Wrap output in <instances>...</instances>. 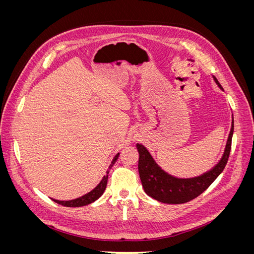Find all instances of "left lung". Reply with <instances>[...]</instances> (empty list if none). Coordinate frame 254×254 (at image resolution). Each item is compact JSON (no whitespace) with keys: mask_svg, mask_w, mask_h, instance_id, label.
<instances>
[{"mask_svg":"<svg viewBox=\"0 0 254 254\" xmlns=\"http://www.w3.org/2000/svg\"><path fill=\"white\" fill-rule=\"evenodd\" d=\"M215 81L221 88L218 80ZM234 121L230 131L225 153L219 163L213 170L191 179H178L168 175L157 165L148 150L143 145L136 144L139 151V174L145 193L156 200L163 203L179 204L193 200L209 188L214 180L224 171L231 151Z\"/></svg>","mask_w":254,"mask_h":254,"instance_id":"left-lung-1","label":"left lung"}]
</instances>
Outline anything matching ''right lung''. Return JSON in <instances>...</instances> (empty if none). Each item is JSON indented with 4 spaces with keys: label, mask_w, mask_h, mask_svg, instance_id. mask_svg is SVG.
<instances>
[{
    "label": "right lung",
    "mask_w": 254,
    "mask_h": 254,
    "mask_svg": "<svg viewBox=\"0 0 254 254\" xmlns=\"http://www.w3.org/2000/svg\"><path fill=\"white\" fill-rule=\"evenodd\" d=\"M119 155H120V153H118V155L113 158L109 168H111L113 166V164L115 163V161H117L118 158H119ZM108 174H109V171L107 172V175L104 176L103 180L99 182V184L94 190H92L90 193L83 195L82 197H79L77 199H74V200H68V201H60V200H55V199H53V200L55 201V202H57V203H59V204H61V205L70 206V207L83 206V205L90 204L91 202L95 201L96 199H98L99 197L103 195V193H104L105 190H106V187H107V181H108Z\"/></svg>",
    "instance_id": "right-lung-1"
}]
</instances>
